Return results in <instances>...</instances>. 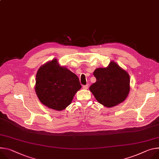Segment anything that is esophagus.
<instances>
[{
    "label": "esophagus",
    "mask_w": 159,
    "mask_h": 159,
    "mask_svg": "<svg viewBox=\"0 0 159 159\" xmlns=\"http://www.w3.org/2000/svg\"><path fill=\"white\" fill-rule=\"evenodd\" d=\"M82 88H83L84 89H87L88 88V85H84L82 86Z\"/></svg>",
    "instance_id": "obj_1"
}]
</instances>
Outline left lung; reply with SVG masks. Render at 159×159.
Instances as JSON below:
<instances>
[{"label": "left lung", "instance_id": "left-lung-1", "mask_svg": "<svg viewBox=\"0 0 159 159\" xmlns=\"http://www.w3.org/2000/svg\"><path fill=\"white\" fill-rule=\"evenodd\" d=\"M96 79L89 90L98 102L107 107L123 102L130 89V78L127 72L111 61L107 68H97L93 72Z\"/></svg>", "mask_w": 159, "mask_h": 159}]
</instances>
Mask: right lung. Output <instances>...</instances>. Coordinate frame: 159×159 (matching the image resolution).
Returning a JSON list of instances; mask_svg holds the SVG:
<instances>
[{"label": "right lung", "instance_id": "add662e5", "mask_svg": "<svg viewBox=\"0 0 159 159\" xmlns=\"http://www.w3.org/2000/svg\"><path fill=\"white\" fill-rule=\"evenodd\" d=\"M35 92L42 104L56 110H62L71 102L81 88L78 77L56 59L42 66L37 71Z\"/></svg>", "mask_w": 159, "mask_h": 159}]
</instances>
